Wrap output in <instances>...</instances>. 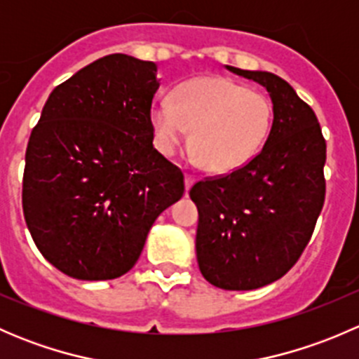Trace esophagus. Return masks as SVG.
<instances>
[{"mask_svg":"<svg viewBox=\"0 0 359 359\" xmlns=\"http://www.w3.org/2000/svg\"><path fill=\"white\" fill-rule=\"evenodd\" d=\"M184 184H186V193H187V191H189L191 187H193L194 177L193 175H186V177H184Z\"/></svg>","mask_w":359,"mask_h":359,"instance_id":"1","label":"esophagus"}]
</instances>
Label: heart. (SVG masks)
I'll use <instances>...</instances> for the list:
<instances>
[{"label":"heart","instance_id":"1","mask_svg":"<svg viewBox=\"0 0 359 359\" xmlns=\"http://www.w3.org/2000/svg\"><path fill=\"white\" fill-rule=\"evenodd\" d=\"M153 142L172 156L189 139L210 172L241 168L269 133L271 104L262 93L226 78H196L177 86L173 99L158 97L149 109Z\"/></svg>","mask_w":359,"mask_h":359}]
</instances>
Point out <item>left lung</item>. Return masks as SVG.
<instances>
[{
  "mask_svg": "<svg viewBox=\"0 0 359 359\" xmlns=\"http://www.w3.org/2000/svg\"><path fill=\"white\" fill-rule=\"evenodd\" d=\"M226 69L267 90L273 125L252 161L189 191L200 215L196 259L213 287L255 290L285 276L309 243L325 201L327 144L314 111L283 78Z\"/></svg>",
  "mask_w": 359,
  "mask_h": 359,
  "instance_id": "obj_1",
  "label": "left lung"
}]
</instances>
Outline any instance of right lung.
<instances>
[{
    "label": "right lung",
    "instance_id": "obj_1",
    "mask_svg": "<svg viewBox=\"0 0 359 359\" xmlns=\"http://www.w3.org/2000/svg\"><path fill=\"white\" fill-rule=\"evenodd\" d=\"M158 66L112 53L50 93L29 137L25 224L41 255L67 276L128 273L184 175L154 149L149 109Z\"/></svg>",
    "mask_w": 359,
    "mask_h": 359
}]
</instances>
